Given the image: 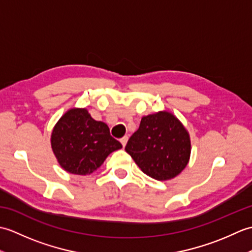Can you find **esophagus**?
<instances>
[{"instance_id": "1", "label": "esophagus", "mask_w": 252, "mask_h": 252, "mask_svg": "<svg viewBox=\"0 0 252 252\" xmlns=\"http://www.w3.org/2000/svg\"><path fill=\"white\" fill-rule=\"evenodd\" d=\"M127 140H129V137H127V136H125V137H122L121 138V144H122V146L123 147H125L126 145V142H127Z\"/></svg>"}]
</instances>
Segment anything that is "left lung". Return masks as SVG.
Listing matches in <instances>:
<instances>
[{
    "label": "left lung",
    "mask_w": 252,
    "mask_h": 252,
    "mask_svg": "<svg viewBox=\"0 0 252 252\" xmlns=\"http://www.w3.org/2000/svg\"><path fill=\"white\" fill-rule=\"evenodd\" d=\"M126 152L144 173L158 181L175 178L189 163V132L171 112L142 118L138 130L127 141Z\"/></svg>",
    "instance_id": "left-lung-1"
}]
</instances>
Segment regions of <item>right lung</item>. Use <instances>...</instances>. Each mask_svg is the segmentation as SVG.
Wrapping results in <instances>:
<instances>
[{
  "instance_id": "obj_1",
  "label": "right lung",
  "mask_w": 252,
  "mask_h": 252,
  "mask_svg": "<svg viewBox=\"0 0 252 252\" xmlns=\"http://www.w3.org/2000/svg\"><path fill=\"white\" fill-rule=\"evenodd\" d=\"M53 153L69 173L87 175L97 170L108 155L122 148L106 123L94 120L85 108L69 109L51 136Z\"/></svg>"
}]
</instances>
